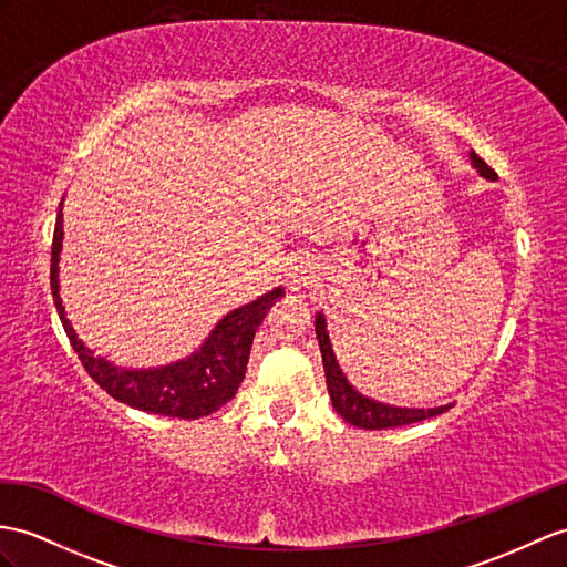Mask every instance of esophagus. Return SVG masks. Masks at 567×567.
<instances>
[{
	"mask_svg": "<svg viewBox=\"0 0 567 567\" xmlns=\"http://www.w3.org/2000/svg\"><path fill=\"white\" fill-rule=\"evenodd\" d=\"M317 279V261L310 255H293L288 259L286 267V281L291 291H298V288H306Z\"/></svg>",
	"mask_w": 567,
	"mask_h": 567,
	"instance_id": "esophagus-1",
	"label": "esophagus"
}]
</instances>
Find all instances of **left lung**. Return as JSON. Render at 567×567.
I'll return each instance as SVG.
<instances>
[{
  "instance_id": "1",
  "label": "left lung",
  "mask_w": 567,
  "mask_h": 567,
  "mask_svg": "<svg viewBox=\"0 0 567 567\" xmlns=\"http://www.w3.org/2000/svg\"><path fill=\"white\" fill-rule=\"evenodd\" d=\"M468 161H472L474 171L486 177V179H498L486 163H483L474 151H468ZM315 334L317 341H320V351H322V363H324V378H327V390L331 406L337 409L339 416L355 425V427H365V431H382V427H396V425H409V423H419L425 419L440 416L447 409L454 406V402L443 404V406H433V409H419V406H394V404H384L378 402V399H370L365 394L358 392L353 384L349 382L347 372L341 370L334 349H331L329 341V331H327V320L322 312L315 315Z\"/></svg>"
}]
</instances>
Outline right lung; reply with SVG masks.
<instances>
[{
    "mask_svg": "<svg viewBox=\"0 0 567 567\" xmlns=\"http://www.w3.org/2000/svg\"><path fill=\"white\" fill-rule=\"evenodd\" d=\"M62 204L52 238V298L66 337L72 341V347L79 353L89 375L99 382L110 396L117 399V402L140 411L158 413V416L202 419L228 404L230 399L236 396L245 378L255 331L261 324V320H265V315L274 302L286 296L284 288L276 286L269 293L259 296L252 302H247V306H240L220 317L216 327L209 331V337L202 341V347L197 351H192L189 355L179 358V361L158 368L115 365L113 361H107V358L95 355V351H91L86 343L79 339L72 322L66 320V312L60 298V252L64 240Z\"/></svg>",
    "mask_w": 567,
    "mask_h": 567,
    "instance_id": "right-lung-1",
    "label": "right lung"
}]
</instances>
